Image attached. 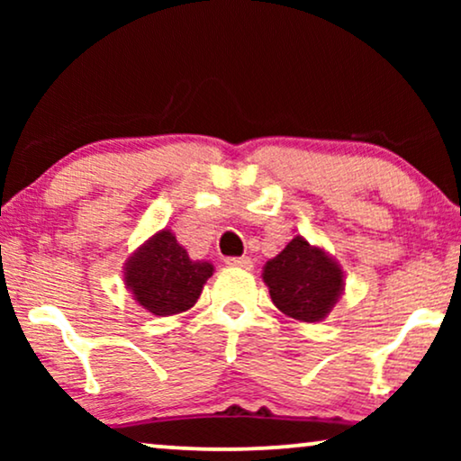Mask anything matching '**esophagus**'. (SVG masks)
Listing matches in <instances>:
<instances>
[{
	"mask_svg": "<svg viewBox=\"0 0 461 461\" xmlns=\"http://www.w3.org/2000/svg\"><path fill=\"white\" fill-rule=\"evenodd\" d=\"M224 262L230 264V267H241V268H251V267H254V264H251V258H248V256H241V258H226Z\"/></svg>",
	"mask_w": 461,
	"mask_h": 461,
	"instance_id": "1",
	"label": "esophagus"
}]
</instances>
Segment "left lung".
<instances>
[{"label":"left lung","mask_w":461,"mask_h":461,"mask_svg":"<svg viewBox=\"0 0 461 461\" xmlns=\"http://www.w3.org/2000/svg\"><path fill=\"white\" fill-rule=\"evenodd\" d=\"M264 283L275 306L298 321L327 317L342 294L344 276L325 251L312 248L304 237H294L279 256L264 267Z\"/></svg>","instance_id":"1"}]
</instances>
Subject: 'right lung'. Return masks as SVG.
I'll return each instance as SVG.
<instances>
[{"label": "right lung", "mask_w": 461, "mask_h": 461, "mask_svg": "<svg viewBox=\"0 0 461 461\" xmlns=\"http://www.w3.org/2000/svg\"><path fill=\"white\" fill-rule=\"evenodd\" d=\"M210 262H193L169 230H161L128 262L125 283L157 317L188 311L212 276Z\"/></svg>", "instance_id": "1"}]
</instances>
